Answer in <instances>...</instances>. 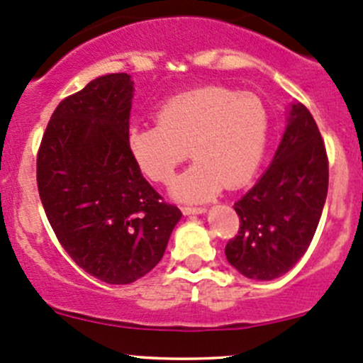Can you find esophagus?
<instances>
[{"label":"esophagus","instance_id":"obj_1","mask_svg":"<svg viewBox=\"0 0 363 363\" xmlns=\"http://www.w3.org/2000/svg\"><path fill=\"white\" fill-rule=\"evenodd\" d=\"M182 213L183 214H202V213H206V208H202V206H182Z\"/></svg>","mask_w":363,"mask_h":363}]
</instances>
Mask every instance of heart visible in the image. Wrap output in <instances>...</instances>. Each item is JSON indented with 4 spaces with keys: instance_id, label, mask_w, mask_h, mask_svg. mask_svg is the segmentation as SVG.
Wrapping results in <instances>:
<instances>
[{
    "instance_id": "obj_1",
    "label": "heart",
    "mask_w": 363,
    "mask_h": 363,
    "mask_svg": "<svg viewBox=\"0 0 363 363\" xmlns=\"http://www.w3.org/2000/svg\"><path fill=\"white\" fill-rule=\"evenodd\" d=\"M157 126L133 124L128 150L147 178L167 183L192 154L196 162L174 180L180 201H206L221 186L235 189L252 178L268 138V112L256 95L225 86L177 93L155 111ZM191 152H188V147Z\"/></svg>"
}]
</instances>
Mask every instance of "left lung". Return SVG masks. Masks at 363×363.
Masks as SVG:
<instances>
[{"label": "left lung", "mask_w": 363, "mask_h": 363, "mask_svg": "<svg viewBox=\"0 0 363 363\" xmlns=\"http://www.w3.org/2000/svg\"><path fill=\"white\" fill-rule=\"evenodd\" d=\"M327 186L329 161L317 123L305 105H292L270 167L233 204L240 227L225 247L228 263L252 280L289 272L313 239Z\"/></svg>", "instance_id": "left-lung-1"}]
</instances>
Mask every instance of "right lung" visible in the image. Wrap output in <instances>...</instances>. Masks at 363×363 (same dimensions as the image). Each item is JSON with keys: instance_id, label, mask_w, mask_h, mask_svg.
Instances as JSON below:
<instances>
[{"instance_id": "right-lung-1", "label": "right lung", "mask_w": 363, "mask_h": 363, "mask_svg": "<svg viewBox=\"0 0 363 363\" xmlns=\"http://www.w3.org/2000/svg\"><path fill=\"white\" fill-rule=\"evenodd\" d=\"M133 84L126 72L89 81L57 105L38 150V190L58 242L107 284L149 274L182 218L128 150Z\"/></svg>"}]
</instances>
